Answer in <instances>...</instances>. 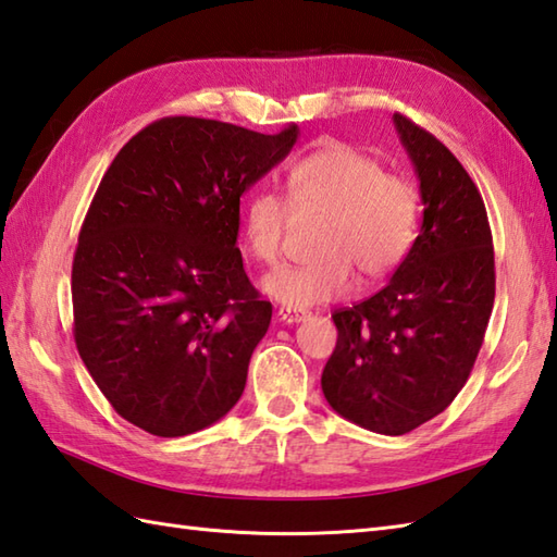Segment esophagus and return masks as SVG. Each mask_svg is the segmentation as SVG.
Masks as SVG:
<instances>
[{
	"instance_id": "34e87169",
	"label": "esophagus",
	"mask_w": 557,
	"mask_h": 557,
	"mask_svg": "<svg viewBox=\"0 0 557 557\" xmlns=\"http://www.w3.org/2000/svg\"><path fill=\"white\" fill-rule=\"evenodd\" d=\"M277 318H280L282 323L292 325V323H304V321H309L311 313H309V311H304V309H287V306H282V309L277 311Z\"/></svg>"
}]
</instances>
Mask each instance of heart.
I'll return each mask as SVG.
<instances>
[{
    "label": "heart",
    "mask_w": 557,
    "mask_h": 557,
    "mask_svg": "<svg viewBox=\"0 0 557 557\" xmlns=\"http://www.w3.org/2000/svg\"><path fill=\"white\" fill-rule=\"evenodd\" d=\"M294 212L323 210L306 263L280 265L260 280L272 301L311 309L345 297L351 270L359 280H381L407 258L419 232V191L409 180L385 172L369 152L325 144L287 170ZM289 208L277 194L258 191L244 208V244L260 263H275L285 242Z\"/></svg>",
    "instance_id": "1"
}]
</instances>
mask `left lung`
Masks as SVG:
<instances>
[{"label":"left lung","mask_w":557,"mask_h":557,"mask_svg":"<svg viewBox=\"0 0 557 557\" xmlns=\"http://www.w3.org/2000/svg\"><path fill=\"white\" fill-rule=\"evenodd\" d=\"M395 128L419 176L421 232L393 280L333 313L327 405L347 421L405 435L449 407L474 369L495 299L486 206L441 140L405 114Z\"/></svg>","instance_id":"left-lung-1"}]
</instances>
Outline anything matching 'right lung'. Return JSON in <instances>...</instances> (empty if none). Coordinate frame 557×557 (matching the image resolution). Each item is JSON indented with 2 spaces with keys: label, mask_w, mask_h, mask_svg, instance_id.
<instances>
[{
  "label": "right lung",
  "mask_w": 557,
  "mask_h": 557,
  "mask_svg": "<svg viewBox=\"0 0 557 557\" xmlns=\"http://www.w3.org/2000/svg\"><path fill=\"white\" fill-rule=\"evenodd\" d=\"M297 136L164 116L104 172L71 268L74 339L128 423L180 437L239 401L272 318L236 248L239 203Z\"/></svg>",
  "instance_id": "right-lung-1"
}]
</instances>
